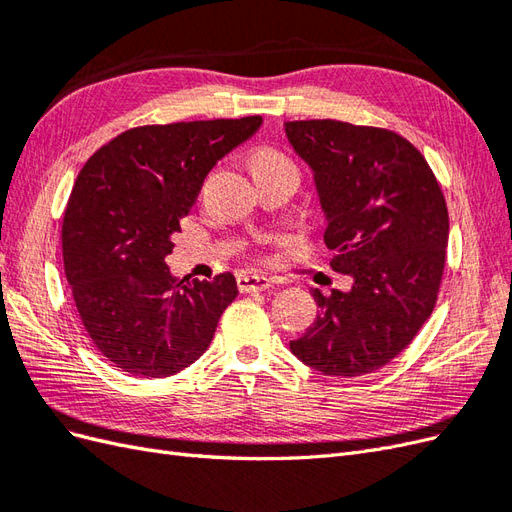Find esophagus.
<instances>
[{
	"mask_svg": "<svg viewBox=\"0 0 512 512\" xmlns=\"http://www.w3.org/2000/svg\"><path fill=\"white\" fill-rule=\"evenodd\" d=\"M271 280L265 275H239L237 277V286L241 292H258V290H269Z\"/></svg>",
	"mask_w": 512,
	"mask_h": 512,
	"instance_id": "34e87169",
	"label": "esophagus"
}]
</instances>
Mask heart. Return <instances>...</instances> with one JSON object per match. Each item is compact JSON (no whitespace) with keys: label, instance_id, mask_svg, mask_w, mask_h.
Instances as JSON below:
<instances>
[{"label":"heart","instance_id":"1","mask_svg":"<svg viewBox=\"0 0 512 512\" xmlns=\"http://www.w3.org/2000/svg\"><path fill=\"white\" fill-rule=\"evenodd\" d=\"M273 168H294L297 166L292 164L290 158H286L284 153L275 151V149H258L252 156V173H265V170H273Z\"/></svg>","mask_w":512,"mask_h":512}]
</instances>
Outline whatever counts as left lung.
<instances>
[{
	"mask_svg": "<svg viewBox=\"0 0 512 512\" xmlns=\"http://www.w3.org/2000/svg\"><path fill=\"white\" fill-rule=\"evenodd\" d=\"M284 128L314 173L331 267L352 280L329 297L314 290L320 314L290 350L324 376L371 374L412 342L436 305L448 245L444 194L423 153L391 130L335 119Z\"/></svg>",
	"mask_w": 512,
	"mask_h": 512,
	"instance_id": "1",
	"label": "left lung"
}]
</instances>
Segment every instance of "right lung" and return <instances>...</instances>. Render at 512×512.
Wrapping results in <instances>:
<instances>
[{
	"label": "right lung",
	"mask_w": 512,
	"mask_h": 512,
	"mask_svg": "<svg viewBox=\"0 0 512 512\" xmlns=\"http://www.w3.org/2000/svg\"><path fill=\"white\" fill-rule=\"evenodd\" d=\"M262 117L132 128L81 168L61 226L72 297L96 348L121 371L173 376L203 354L239 294L232 273L175 277L173 235L209 170Z\"/></svg>",
	"instance_id": "add662e5"
}]
</instances>
